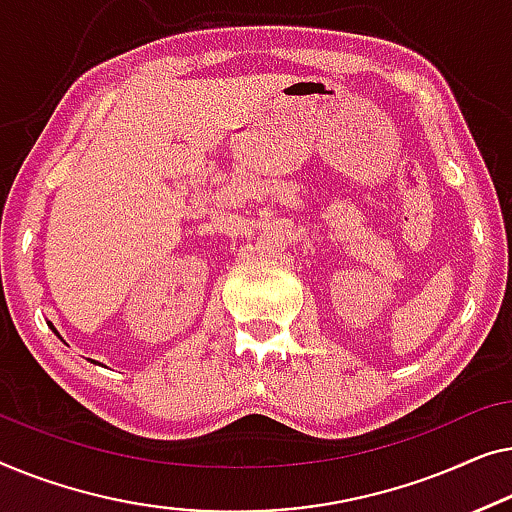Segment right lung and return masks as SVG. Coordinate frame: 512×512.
Masks as SVG:
<instances>
[{"label": "right lung", "instance_id": "add662e5", "mask_svg": "<svg viewBox=\"0 0 512 512\" xmlns=\"http://www.w3.org/2000/svg\"><path fill=\"white\" fill-rule=\"evenodd\" d=\"M53 331H55V329H53ZM55 334H57V331H55ZM57 336H60V334H57Z\"/></svg>", "mask_w": 512, "mask_h": 512}]
</instances>
